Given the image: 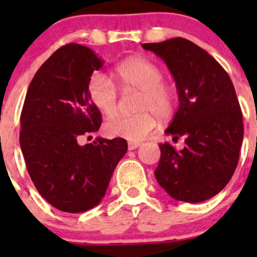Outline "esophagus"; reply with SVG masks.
<instances>
[{"label": "esophagus", "mask_w": 257, "mask_h": 257, "mask_svg": "<svg viewBox=\"0 0 257 257\" xmlns=\"http://www.w3.org/2000/svg\"><path fill=\"white\" fill-rule=\"evenodd\" d=\"M141 147V143H138V142H129L128 143V149L129 150H134L137 149V148Z\"/></svg>", "instance_id": "obj_1"}]
</instances>
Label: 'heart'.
Here are the masks:
<instances>
[{"mask_svg":"<svg viewBox=\"0 0 257 257\" xmlns=\"http://www.w3.org/2000/svg\"><path fill=\"white\" fill-rule=\"evenodd\" d=\"M123 90L142 92L137 104L138 114L118 115L105 123L108 136L126 141H142L157 125V116L167 119L175 110V94L163 83L162 68L144 57H131L118 64L114 71ZM88 97L95 108L107 116L119 109V94L114 83L103 74H94L88 83Z\"/></svg>","mask_w":257,"mask_h":257,"instance_id":"1","label":"heart"}]
</instances>
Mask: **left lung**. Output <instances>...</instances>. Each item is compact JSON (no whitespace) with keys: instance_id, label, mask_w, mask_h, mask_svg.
Here are the masks:
<instances>
[{"instance_id":"obj_1","label":"left lung","mask_w":257,"mask_h":257,"mask_svg":"<svg viewBox=\"0 0 257 257\" xmlns=\"http://www.w3.org/2000/svg\"><path fill=\"white\" fill-rule=\"evenodd\" d=\"M142 47L159 56L174 77L179 108L165 133L185 138L180 152L159 145L157 181L175 200H208L225 188L239 162L243 125L234 84L208 52L185 38Z\"/></svg>"}]
</instances>
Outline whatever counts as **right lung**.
<instances>
[{"label": "right lung", "instance_id": "obj_1", "mask_svg": "<svg viewBox=\"0 0 257 257\" xmlns=\"http://www.w3.org/2000/svg\"><path fill=\"white\" fill-rule=\"evenodd\" d=\"M103 63L85 46L58 48L36 72L21 113L20 145L28 174L38 193L64 212L97 206L128 149L123 138L78 144L102 123L88 83Z\"/></svg>", "mask_w": 257, "mask_h": 257}]
</instances>
